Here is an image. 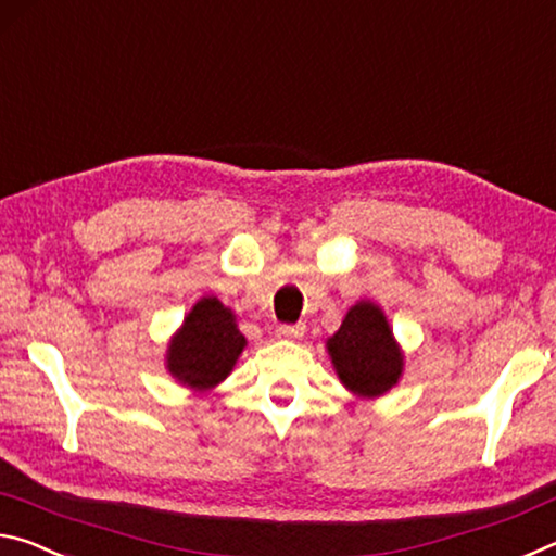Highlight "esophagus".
I'll return each instance as SVG.
<instances>
[{"label": "esophagus", "instance_id": "34e87169", "mask_svg": "<svg viewBox=\"0 0 556 556\" xmlns=\"http://www.w3.org/2000/svg\"><path fill=\"white\" fill-rule=\"evenodd\" d=\"M278 338L283 340H300L305 334V325H278Z\"/></svg>", "mask_w": 556, "mask_h": 556}]
</instances>
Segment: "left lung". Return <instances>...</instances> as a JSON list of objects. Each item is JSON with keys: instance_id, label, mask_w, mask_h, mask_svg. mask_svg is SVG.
Here are the masks:
<instances>
[{"instance_id": "left-lung-1", "label": "left lung", "mask_w": 556, "mask_h": 556, "mask_svg": "<svg viewBox=\"0 0 556 556\" xmlns=\"http://www.w3.org/2000/svg\"><path fill=\"white\" fill-rule=\"evenodd\" d=\"M327 352L342 384L364 399L387 394L404 371V354L387 315L369 300L350 307L340 330L327 340Z\"/></svg>"}]
</instances>
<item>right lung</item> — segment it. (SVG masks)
<instances>
[{
    "label": "right lung",
    "mask_w": 556,
    "mask_h": 556,
    "mask_svg": "<svg viewBox=\"0 0 556 556\" xmlns=\"http://www.w3.org/2000/svg\"><path fill=\"white\" fill-rule=\"evenodd\" d=\"M245 338L236 315L222 300L208 295L189 311L167 348V369L179 384L194 391L214 389L231 375Z\"/></svg>",
    "instance_id": "1"
}]
</instances>
